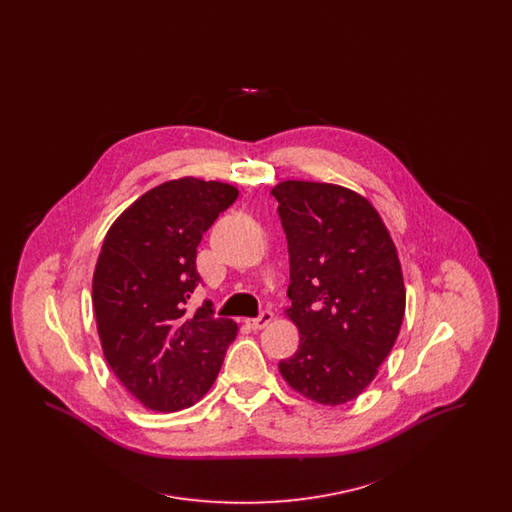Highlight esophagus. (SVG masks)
I'll return each instance as SVG.
<instances>
[{
  "instance_id": "esophagus-1",
  "label": "esophagus",
  "mask_w": 512,
  "mask_h": 512,
  "mask_svg": "<svg viewBox=\"0 0 512 512\" xmlns=\"http://www.w3.org/2000/svg\"><path fill=\"white\" fill-rule=\"evenodd\" d=\"M270 320H272V311H263L257 318H247L245 324L253 330H263Z\"/></svg>"
}]
</instances>
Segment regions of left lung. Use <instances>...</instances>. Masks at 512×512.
I'll use <instances>...</instances> for the list:
<instances>
[{
    "label": "left lung",
    "instance_id": "left-lung-1",
    "mask_svg": "<svg viewBox=\"0 0 512 512\" xmlns=\"http://www.w3.org/2000/svg\"><path fill=\"white\" fill-rule=\"evenodd\" d=\"M288 240L299 349L278 368L320 405L355 399L390 355L405 315L399 257L376 209L336 184L286 180L272 188Z\"/></svg>",
    "mask_w": 512,
    "mask_h": 512
}]
</instances>
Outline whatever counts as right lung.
Returning <instances> with one entry per match:
<instances>
[{
  "label": "right lung",
  "instance_id": "right-lung-1",
  "mask_svg": "<svg viewBox=\"0 0 512 512\" xmlns=\"http://www.w3.org/2000/svg\"><path fill=\"white\" fill-rule=\"evenodd\" d=\"M238 197L224 182L169 180L136 199L109 228L92 282L105 361L144 407L174 413L211 390L238 334L211 301L186 309L201 276L203 234Z\"/></svg>",
  "mask_w": 512,
  "mask_h": 512
}]
</instances>
